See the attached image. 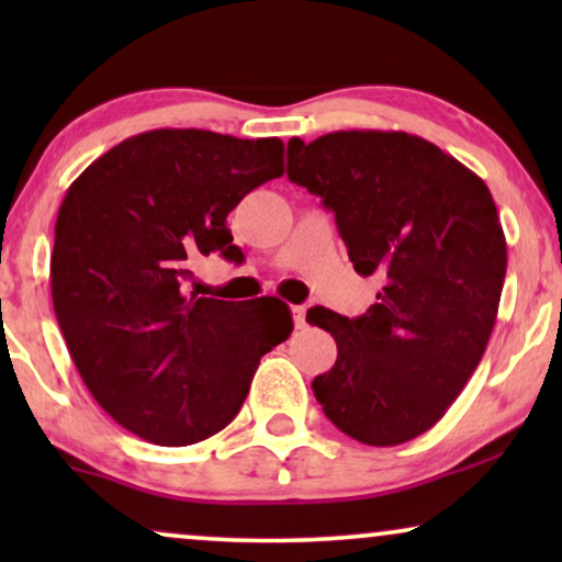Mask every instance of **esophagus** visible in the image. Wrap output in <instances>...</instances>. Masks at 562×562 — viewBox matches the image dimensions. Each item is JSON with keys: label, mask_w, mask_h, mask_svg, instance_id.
Returning <instances> with one entry per match:
<instances>
[{"label": "esophagus", "mask_w": 562, "mask_h": 562, "mask_svg": "<svg viewBox=\"0 0 562 562\" xmlns=\"http://www.w3.org/2000/svg\"><path fill=\"white\" fill-rule=\"evenodd\" d=\"M291 314H294V327L304 329L306 327V306L304 304L291 306Z\"/></svg>", "instance_id": "esophagus-1"}]
</instances>
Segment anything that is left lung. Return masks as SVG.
Instances as JSON below:
<instances>
[{
    "mask_svg": "<svg viewBox=\"0 0 562 562\" xmlns=\"http://www.w3.org/2000/svg\"><path fill=\"white\" fill-rule=\"evenodd\" d=\"M289 179L335 212L352 268L383 281L363 317L306 314L337 342L314 396L352 440L409 442L445 417L494 329L506 276L494 196L471 168L398 130L291 137Z\"/></svg>",
    "mask_w": 562,
    "mask_h": 562,
    "instance_id": "left-lung-1",
    "label": "left lung"
}]
</instances>
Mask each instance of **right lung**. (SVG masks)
<instances>
[{"mask_svg": "<svg viewBox=\"0 0 562 562\" xmlns=\"http://www.w3.org/2000/svg\"><path fill=\"white\" fill-rule=\"evenodd\" d=\"M283 173L279 137L150 130L97 158L60 202L50 294L97 404L164 448L225 429L260 358L294 329L276 296H187L189 263L240 258L227 214Z\"/></svg>", "mask_w": 562, "mask_h": 562, "instance_id": "1", "label": "right lung"}]
</instances>
